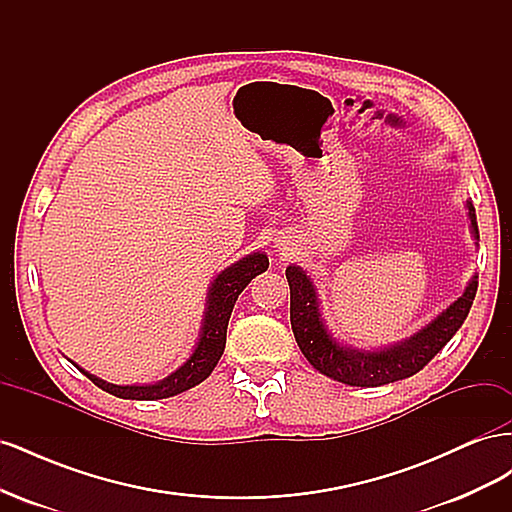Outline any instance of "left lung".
Returning <instances> with one entry per match:
<instances>
[{
	"mask_svg": "<svg viewBox=\"0 0 512 512\" xmlns=\"http://www.w3.org/2000/svg\"><path fill=\"white\" fill-rule=\"evenodd\" d=\"M472 235L478 241V224L472 200L466 203ZM286 280L290 286V324L294 339L305 359L318 369L320 374L350 386H382L414 376L421 371L433 356H436L451 337L459 331L463 320L468 318L472 301L476 297L478 275H474L461 297L448 305L444 312L433 318L404 342L380 350H356L337 342L322 322L318 294L314 282L307 273L290 265L286 269Z\"/></svg>",
	"mask_w": 512,
	"mask_h": 512,
	"instance_id": "1",
	"label": "left lung"
}]
</instances>
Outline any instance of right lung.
Listing matches in <instances>:
<instances>
[{
  "instance_id": "1",
  "label": "right lung",
  "mask_w": 512,
  "mask_h": 512,
  "mask_svg": "<svg viewBox=\"0 0 512 512\" xmlns=\"http://www.w3.org/2000/svg\"><path fill=\"white\" fill-rule=\"evenodd\" d=\"M269 267V258L267 254L262 252H254L250 256L241 258L235 265H230L228 269H224L218 277H215L211 288H209V297H207V309H205V318H203V329H200V337L198 344L192 352V356L185 361L177 371L166 376L164 380L156 382V384H143V386H119V384H111L104 382L100 378H96L89 371L81 369L83 374L94 382L96 386H100L102 391L111 393L115 397L121 399H166L179 395L183 391L192 389V386L200 384L205 378H209V374L213 371V367L218 365L220 356L224 354V346H226V329H228V320L232 314V307H235V301L239 294L243 292V288L250 284L256 275H260L262 271H267Z\"/></svg>"
}]
</instances>
